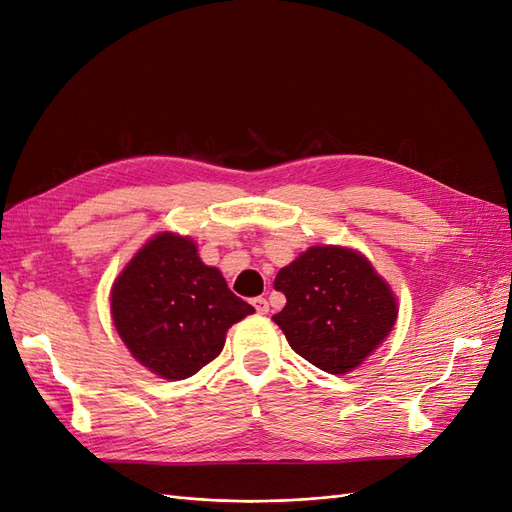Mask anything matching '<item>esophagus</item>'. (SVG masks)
<instances>
[{
  "instance_id": "34e87169",
  "label": "esophagus",
  "mask_w": 512,
  "mask_h": 512,
  "mask_svg": "<svg viewBox=\"0 0 512 512\" xmlns=\"http://www.w3.org/2000/svg\"><path fill=\"white\" fill-rule=\"evenodd\" d=\"M252 305H254V309L258 314H267L269 312V301L265 299V297H256L254 301H252Z\"/></svg>"
}]
</instances>
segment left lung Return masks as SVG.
<instances>
[{
	"instance_id": "1",
	"label": "left lung",
	"mask_w": 512,
	"mask_h": 512,
	"mask_svg": "<svg viewBox=\"0 0 512 512\" xmlns=\"http://www.w3.org/2000/svg\"><path fill=\"white\" fill-rule=\"evenodd\" d=\"M273 286L286 297L273 322L294 352L329 374L359 367L397 320L391 286L350 247H309L280 269Z\"/></svg>"
}]
</instances>
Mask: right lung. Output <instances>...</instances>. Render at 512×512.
Listing matches in <instances>:
<instances>
[{
  "label": "right lung",
  "instance_id": "1",
  "mask_svg": "<svg viewBox=\"0 0 512 512\" xmlns=\"http://www.w3.org/2000/svg\"><path fill=\"white\" fill-rule=\"evenodd\" d=\"M115 329L134 359L166 380L194 376L218 356L232 324L254 307L175 232L149 239L111 290Z\"/></svg>",
  "mask_w": 512,
  "mask_h": 512
}]
</instances>
